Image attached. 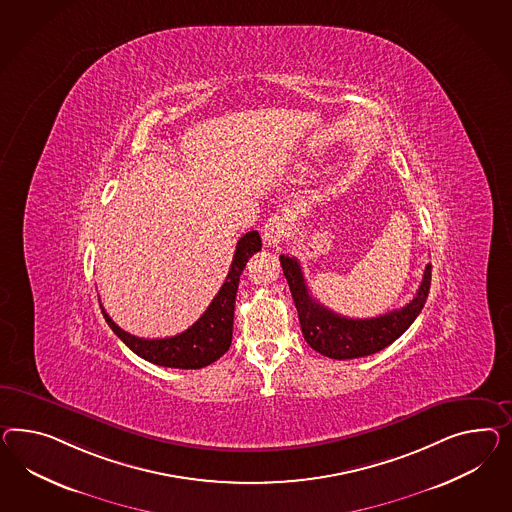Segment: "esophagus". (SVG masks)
Returning <instances> with one entry per match:
<instances>
[{
  "instance_id": "esophagus-1",
  "label": "esophagus",
  "mask_w": 512,
  "mask_h": 512,
  "mask_svg": "<svg viewBox=\"0 0 512 512\" xmlns=\"http://www.w3.org/2000/svg\"><path fill=\"white\" fill-rule=\"evenodd\" d=\"M291 231V223L287 220V216L283 214H272L263 227L264 246L272 248L285 240V236Z\"/></svg>"
}]
</instances>
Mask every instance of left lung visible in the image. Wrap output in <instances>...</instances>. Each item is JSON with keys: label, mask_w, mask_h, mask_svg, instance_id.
<instances>
[{"label": "left lung", "mask_w": 512, "mask_h": 512, "mask_svg": "<svg viewBox=\"0 0 512 512\" xmlns=\"http://www.w3.org/2000/svg\"><path fill=\"white\" fill-rule=\"evenodd\" d=\"M279 261L283 266V274L287 277L292 300L298 309V318L307 345L332 360H354L384 350L412 326L429 296L432 266L427 264L419 291L415 292L414 300L410 304L401 309H393L380 317H341L328 307L318 304L309 294L302 266L294 257L281 255Z\"/></svg>", "instance_id": "8db88e82"}]
</instances>
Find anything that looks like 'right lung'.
Segmentation results:
<instances>
[{
	"instance_id": "add662e5",
	"label": "right lung",
	"mask_w": 512,
	"mask_h": 512,
	"mask_svg": "<svg viewBox=\"0 0 512 512\" xmlns=\"http://www.w3.org/2000/svg\"><path fill=\"white\" fill-rule=\"evenodd\" d=\"M261 236L249 231L236 244L235 257L225 277V283L210 302L207 311L197 318L188 330L164 337V339H141L119 328L102 307V315L113 333L139 358L151 361L160 367L171 369H201L220 360L229 350L233 339V318H235L236 291L240 274L253 253L261 249Z\"/></svg>"
}]
</instances>
